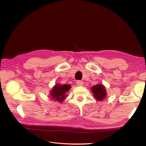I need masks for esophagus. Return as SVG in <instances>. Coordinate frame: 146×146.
Returning a JSON list of instances; mask_svg holds the SVG:
<instances>
[{"label": "esophagus", "mask_w": 146, "mask_h": 146, "mask_svg": "<svg viewBox=\"0 0 146 146\" xmlns=\"http://www.w3.org/2000/svg\"><path fill=\"white\" fill-rule=\"evenodd\" d=\"M83 81H80V80H78V81H77V86H82L83 85Z\"/></svg>", "instance_id": "34e87169"}]
</instances>
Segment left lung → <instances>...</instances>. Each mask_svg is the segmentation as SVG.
<instances>
[{"mask_svg":"<svg viewBox=\"0 0 146 146\" xmlns=\"http://www.w3.org/2000/svg\"><path fill=\"white\" fill-rule=\"evenodd\" d=\"M91 90L93 93V96L98 101H102L107 96V91L102 84H96L93 86Z\"/></svg>","mask_w":146,"mask_h":146,"instance_id":"left-lung-1","label":"left lung"}]
</instances>
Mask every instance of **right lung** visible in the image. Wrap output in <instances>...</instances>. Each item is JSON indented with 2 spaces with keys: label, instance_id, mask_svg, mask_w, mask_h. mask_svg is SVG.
<instances>
[{
  "label": "right lung",
  "instance_id": "obj_1",
  "mask_svg": "<svg viewBox=\"0 0 146 146\" xmlns=\"http://www.w3.org/2000/svg\"><path fill=\"white\" fill-rule=\"evenodd\" d=\"M71 87L69 84H56L51 91V98L55 101L62 102L67 97L66 93L71 89Z\"/></svg>",
  "mask_w": 146,
  "mask_h": 146
}]
</instances>
